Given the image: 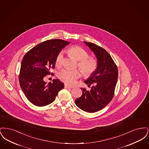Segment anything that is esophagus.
<instances>
[{"label": "esophagus", "instance_id": "obj_1", "mask_svg": "<svg viewBox=\"0 0 149 149\" xmlns=\"http://www.w3.org/2000/svg\"><path fill=\"white\" fill-rule=\"evenodd\" d=\"M65 88H73L74 86H72L68 85V84H65Z\"/></svg>", "mask_w": 149, "mask_h": 149}]
</instances>
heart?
<instances>
[{
    "label": "heart",
    "instance_id": "obj_1",
    "mask_svg": "<svg viewBox=\"0 0 149 149\" xmlns=\"http://www.w3.org/2000/svg\"><path fill=\"white\" fill-rule=\"evenodd\" d=\"M68 52L69 55L79 61L78 66L85 76L92 75L96 70L98 63L96 59L93 57H88V53L83 48L75 46L70 47ZM63 60V52H60L57 56L55 65L57 67L61 65ZM81 76V72L79 70L63 69L58 74V78L66 83L72 84L75 80Z\"/></svg>",
    "mask_w": 149,
    "mask_h": 149
}]
</instances>
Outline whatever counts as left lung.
<instances>
[{
	"mask_svg": "<svg viewBox=\"0 0 149 149\" xmlns=\"http://www.w3.org/2000/svg\"><path fill=\"white\" fill-rule=\"evenodd\" d=\"M84 42L95 55L98 66L95 72L84 81L88 86L92 85L91 90L81 88L83 94L75 103L81 110L93 113L102 109L113 98L118 72L106 50L93 43Z\"/></svg>",
	"mask_w": 149,
	"mask_h": 149,
	"instance_id": "left-lung-1",
	"label": "left lung"
}]
</instances>
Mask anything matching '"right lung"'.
<instances>
[{"mask_svg":"<svg viewBox=\"0 0 149 149\" xmlns=\"http://www.w3.org/2000/svg\"><path fill=\"white\" fill-rule=\"evenodd\" d=\"M70 42L53 39L40 43L28 51L22 61L19 81L27 98L37 106L52 103L58 93L64 88L58 79L47 84L43 78L54 68L57 55Z\"/></svg>","mask_w":149,"mask_h":149,"instance_id":"right-lung-1","label":"right lung"}]
</instances>
